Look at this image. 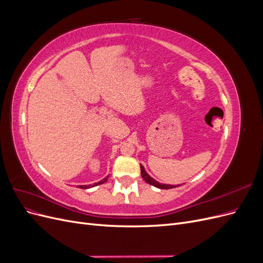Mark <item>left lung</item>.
I'll list each match as a JSON object with an SVG mask.
<instances>
[{
	"label": "left lung",
	"instance_id": "8db88e82",
	"mask_svg": "<svg viewBox=\"0 0 263 263\" xmlns=\"http://www.w3.org/2000/svg\"><path fill=\"white\" fill-rule=\"evenodd\" d=\"M140 171H141V177H142V179H144L148 184H151V185H154V186H156V187H158V189H163V190H169V189H173V187H177V185H169V184H161V183H159L158 181H156V180H154L153 178H151L149 174L145 171V169H144V166L142 165H140Z\"/></svg>",
	"mask_w": 263,
	"mask_h": 263
}]
</instances>
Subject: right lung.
Here are the masks:
<instances>
[{"instance_id": "1", "label": "right lung", "mask_w": 263, "mask_h": 263, "mask_svg": "<svg viewBox=\"0 0 263 263\" xmlns=\"http://www.w3.org/2000/svg\"><path fill=\"white\" fill-rule=\"evenodd\" d=\"M107 179H108V177H106V178H104L103 179L102 181H100V182H98V183H95L94 185H92V186H95V185H99V184H102V183H104V182H106L107 181ZM80 189H89V187H91V185H80L79 186Z\"/></svg>"}]
</instances>
